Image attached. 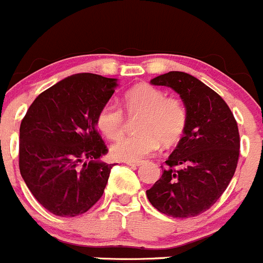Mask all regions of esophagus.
<instances>
[{
  "label": "esophagus",
  "mask_w": 263,
  "mask_h": 263,
  "mask_svg": "<svg viewBox=\"0 0 263 263\" xmlns=\"http://www.w3.org/2000/svg\"><path fill=\"white\" fill-rule=\"evenodd\" d=\"M126 164H127V165H129V166H140V165H142V164H144V161H142V160H140V161H126Z\"/></svg>",
  "instance_id": "34e87169"
}]
</instances>
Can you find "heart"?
Segmentation results:
<instances>
[{"mask_svg": "<svg viewBox=\"0 0 263 263\" xmlns=\"http://www.w3.org/2000/svg\"><path fill=\"white\" fill-rule=\"evenodd\" d=\"M124 107L136 122L139 132L124 136L110 146V155L119 161H137L154 153L159 145H172L178 141L187 123V112L182 102L166 98L163 90L144 84L124 95ZM97 126L105 137L116 140L126 126L123 110L113 103L100 108Z\"/></svg>", "mask_w": 263, "mask_h": 263, "instance_id": "heart-1", "label": "heart"}]
</instances>
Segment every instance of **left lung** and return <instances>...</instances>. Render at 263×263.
I'll list each match as a JSON object with an SVG mask.
<instances>
[{"label": "left lung", "mask_w": 263, "mask_h": 263, "mask_svg": "<svg viewBox=\"0 0 263 263\" xmlns=\"http://www.w3.org/2000/svg\"><path fill=\"white\" fill-rule=\"evenodd\" d=\"M150 82L179 95L187 123L166 159L168 166L146 196L168 216H197L219 200L234 176L240 147L237 122L222 98L190 73L171 71Z\"/></svg>", "instance_id": "8db88e82"}]
</instances>
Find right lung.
<instances>
[{
	"instance_id": "obj_1",
	"label": "right lung",
	"mask_w": 263,
	"mask_h": 263,
	"mask_svg": "<svg viewBox=\"0 0 263 263\" xmlns=\"http://www.w3.org/2000/svg\"><path fill=\"white\" fill-rule=\"evenodd\" d=\"M118 79L75 73L36 97L20 124L18 166L39 203L57 216L86 213L103 196L115 164L97 131V116Z\"/></svg>"
}]
</instances>
